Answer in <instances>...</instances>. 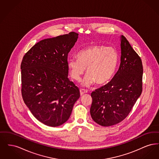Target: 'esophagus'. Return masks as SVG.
I'll use <instances>...</instances> for the list:
<instances>
[{
  "label": "esophagus",
  "mask_w": 159,
  "mask_h": 159,
  "mask_svg": "<svg viewBox=\"0 0 159 159\" xmlns=\"http://www.w3.org/2000/svg\"><path fill=\"white\" fill-rule=\"evenodd\" d=\"M80 95H83L84 93H86L88 92L87 90H85L84 89H80Z\"/></svg>",
  "instance_id": "34e87169"
}]
</instances>
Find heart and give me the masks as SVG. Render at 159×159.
<instances>
[{
  "mask_svg": "<svg viewBox=\"0 0 159 159\" xmlns=\"http://www.w3.org/2000/svg\"><path fill=\"white\" fill-rule=\"evenodd\" d=\"M76 57L77 59L68 60L70 75L73 79L79 80L86 68L87 75L83 81L85 86L108 83L114 75L119 61L116 49L98 44L80 50Z\"/></svg>",
  "mask_w": 159,
  "mask_h": 159,
  "instance_id": "b5f03b06",
  "label": "heart"
}]
</instances>
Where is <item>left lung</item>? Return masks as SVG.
Here are the masks:
<instances>
[{"label": "left lung", "mask_w": 159, "mask_h": 159, "mask_svg": "<svg viewBox=\"0 0 159 159\" xmlns=\"http://www.w3.org/2000/svg\"><path fill=\"white\" fill-rule=\"evenodd\" d=\"M121 51L120 65L113 79L91 93V117L102 126L123 121L143 91L142 60L123 35Z\"/></svg>", "instance_id": "left-lung-1"}]
</instances>
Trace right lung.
<instances>
[{
  "instance_id": "add662e5",
  "label": "right lung",
  "mask_w": 159,
  "mask_h": 159,
  "mask_svg": "<svg viewBox=\"0 0 159 159\" xmlns=\"http://www.w3.org/2000/svg\"><path fill=\"white\" fill-rule=\"evenodd\" d=\"M78 33L42 40L24 55L21 64V95L31 113L47 126L67 121L80 97L77 86L68 78V54Z\"/></svg>"
}]
</instances>
